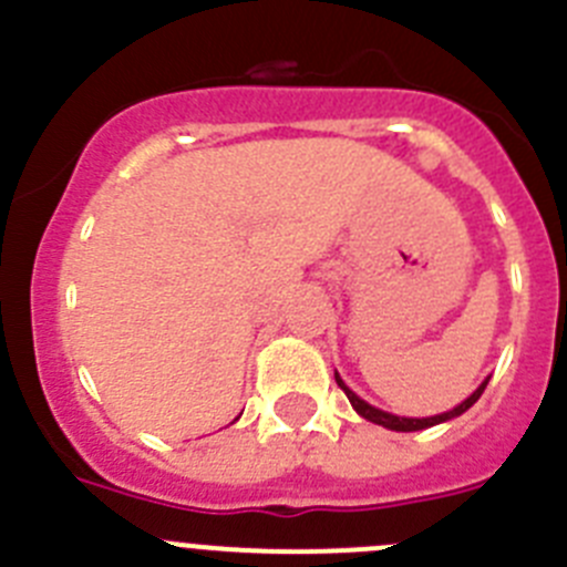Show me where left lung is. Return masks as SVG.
<instances>
[{"label": "left lung", "mask_w": 567, "mask_h": 567, "mask_svg": "<svg viewBox=\"0 0 567 567\" xmlns=\"http://www.w3.org/2000/svg\"><path fill=\"white\" fill-rule=\"evenodd\" d=\"M333 379H337V384L342 386V392H344V395H348L350 406H353L355 412L361 414V417H364V420H370V423H375V425H384V429H390V431H420V429H429V425H436V423H445V420H454V417H460V414H465L467 409H471L473 403H476L478 398H482L484 386H487V381H489V379L484 381V384L478 386V390L473 392V395L467 398V401H462L460 406H454V409H451V412L434 414V417H398V414L381 412V409L370 406L368 401H361V398L355 395V392L350 390V386H344V381L339 379V373H333Z\"/></svg>", "instance_id": "1"}]
</instances>
